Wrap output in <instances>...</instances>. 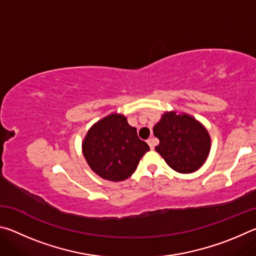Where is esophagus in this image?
<instances>
[{"mask_svg": "<svg viewBox=\"0 0 256 256\" xmlns=\"http://www.w3.org/2000/svg\"><path fill=\"white\" fill-rule=\"evenodd\" d=\"M148 144H149V146H150V149L151 150H154V146H156V144H157V140H156L154 138H148Z\"/></svg>", "mask_w": 256, "mask_h": 256, "instance_id": "34e87169", "label": "esophagus"}]
</instances>
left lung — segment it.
<instances>
[{"mask_svg": "<svg viewBox=\"0 0 256 256\" xmlns=\"http://www.w3.org/2000/svg\"><path fill=\"white\" fill-rule=\"evenodd\" d=\"M159 138L156 151L168 166L180 174L196 172L210 152L211 138L206 128L188 114L167 112L154 126Z\"/></svg>", "mask_w": 256, "mask_h": 256, "instance_id": "left-lung-1", "label": "left lung"}]
</instances>
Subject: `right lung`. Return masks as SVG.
<instances>
[{
  "mask_svg": "<svg viewBox=\"0 0 256 256\" xmlns=\"http://www.w3.org/2000/svg\"><path fill=\"white\" fill-rule=\"evenodd\" d=\"M149 146L138 138L136 128L124 115L110 114L94 124L82 142L90 168L102 178L120 182L128 178Z\"/></svg>",
  "mask_w": 256,
  "mask_h": 256,
  "instance_id": "obj_1",
  "label": "right lung"
}]
</instances>
